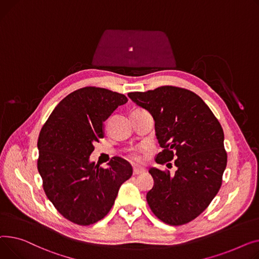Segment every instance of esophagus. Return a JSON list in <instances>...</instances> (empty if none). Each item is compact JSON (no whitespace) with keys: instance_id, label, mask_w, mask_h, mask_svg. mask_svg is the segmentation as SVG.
I'll return each instance as SVG.
<instances>
[{"instance_id":"esophagus-1","label":"esophagus","mask_w":259,"mask_h":259,"mask_svg":"<svg viewBox=\"0 0 259 259\" xmlns=\"http://www.w3.org/2000/svg\"><path fill=\"white\" fill-rule=\"evenodd\" d=\"M144 171H145V169H143V168H139V167H134V169H133V174H134L135 176L141 175V174H143Z\"/></svg>"}]
</instances>
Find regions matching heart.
<instances>
[{
  "label": "heart",
  "mask_w": 259,
  "mask_h": 259,
  "mask_svg": "<svg viewBox=\"0 0 259 259\" xmlns=\"http://www.w3.org/2000/svg\"><path fill=\"white\" fill-rule=\"evenodd\" d=\"M131 160L135 161V162H139L140 161V155L138 153V149H134L131 151V155H130Z\"/></svg>",
  "instance_id": "obj_1"
}]
</instances>
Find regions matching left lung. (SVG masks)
Segmentation results:
<instances>
[{"label":"left lung","instance_id":"left-lung-1","mask_svg":"<svg viewBox=\"0 0 259 259\" xmlns=\"http://www.w3.org/2000/svg\"><path fill=\"white\" fill-rule=\"evenodd\" d=\"M155 120L159 164L174 158V176L151 167L155 184L147 203L162 222L180 226L199 217L218 194L227 165L224 132L213 113L191 91L161 87L148 92L128 93Z\"/></svg>","mask_w":259,"mask_h":259}]
</instances>
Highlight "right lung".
<instances>
[{
    "mask_svg": "<svg viewBox=\"0 0 259 259\" xmlns=\"http://www.w3.org/2000/svg\"><path fill=\"white\" fill-rule=\"evenodd\" d=\"M126 102L110 90L79 89L55 106L39 133L37 168L44 190L59 213L75 224L102 220L133 175L122 158H113L106 168L90 160L94 144L104 137L103 122Z\"/></svg>",
    "mask_w": 259,
    "mask_h": 259,
    "instance_id": "right-lung-1",
    "label": "right lung"
}]
</instances>
